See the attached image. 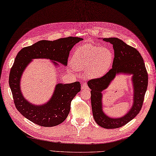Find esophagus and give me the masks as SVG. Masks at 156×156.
I'll return each mask as SVG.
<instances>
[{
	"label": "esophagus",
	"instance_id": "esophagus-1",
	"mask_svg": "<svg viewBox=\"0 0 156 156\" xmlns=\"http://www.w3.org/2000/svg\"><path fill=\"white\" fill-rule=\"evenodd\" d=\"M81 89H82V90H88L89 87L87 86V85L86 84V83H83V84L81 85Z\"/></svg>",
	"mask_w": 156,
	"mask_h": 156
}]
</instances>
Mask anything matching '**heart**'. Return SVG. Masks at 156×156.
Listing matches in <instances>:
<instances>
[{
	"mask_svg": "<svg viewBox=\"0 0 156 156\" xmlns=\"http://www.w3.org/2000/svg\"><path fill=\"white\" fill-rule=\"evenodd\" d=\"M113 59V53L108 48L83 44L73 54L70 71H85L89 79L100 78L108 71Z\"/></svg>",
	"mask_w": 156,
	"mask_h": 156,
	"instance_id": "heart-1",
	"label": "heart"
}]
</instances>
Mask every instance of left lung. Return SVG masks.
Masks as SVG:
<instances>
[{"instance_id":"8db88e82","label":"left lung","mask_w":156,"mask_h":156,"mask_svg":"<svg viewBox=\"0 0 156 156\" xmlns=\"http://www.w3.org/2000/svg\"><path fill=\"white\" fill-rule=\"evenodd\" d=\"M103 40L113 46L114 58L112 69L101 78L90 80L87 85L91 90V102L95 121L104 129H116L125 125L140 112L147 88L148 75L144 60L135 48L117 37L103 38ZM119 74L132 76L133 104L125 115L119 118H112L103 110L102 92L109 87L115 76Z\"/></svg>"}]
</instances>
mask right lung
<instances>
[{
	"instance_id": "obj_1",
	"label": "right lung",
	"mask_w": 156,
	"mask_h": 156,
	"mask_svg": "<svg viewBox=\"0 0 156 156\" xmlns=\"http://www.w3.org/2000/svg\"><path fill=\"white\" fill-rule=\"evenodd\" d=\"M83 40L81 37H68L55 41L41 40L18 52L9 75V86L17 110L30 121L45 127L62 123L69 114L72 100L81 91V84L79 81L67 84L58 83L47 102L34 104L21 92V79L25 69L33 59L37 58L49 59L56 68L59 66L58 62L66 66L69 52Z\"/></svg>"
}]
</instances>
